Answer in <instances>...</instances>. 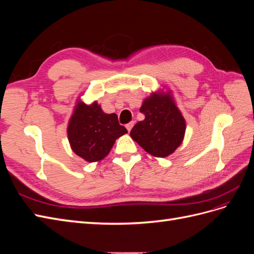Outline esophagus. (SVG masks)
<instances>
[{
    "instance_id": "esophagus-1",
    "label": "esophagus",
    "mask_w": 254,
    "mask_h": 254,
    "mask_svg": "<svg viewBox=\"0 0 254 254\" xmlns=\"http://www.w3.org/2000/svg\"><path fill=\"white\" fill-rule=\"evenodd\" d=\"M133 125H134V122H130V123H128V124L126 125V128H127V130H128V131H130V130H131V129H132Z\"/></svg>"
}]
</instances>
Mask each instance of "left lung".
Wrapping results in <instances>:
<instances>
[{
    "instance_id": "obj_1",
    "label": "left lung",
    "mask_w": 254,
    "mask_h": 254,
    "mask_svg": "<svg viewBox=\"0 0 254 254\" xmlns=\"http://www.w3.org/2000/svg\"><path fill=\"white\" fill-rule=\"evenodd\" d=\"M140 111L145 119L133 126L130 136L151 156L165 158L181 145L187 123L170 90H159L146 97Z\"/></svg>"
}]
</instances>
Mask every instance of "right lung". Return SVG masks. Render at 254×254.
<instances>
[{
	"instance_id": "1",
	"label": "right lung",
	"mask_w": 254,
	"mask_h": 254,
	"mask_svg": "<svg viewBox=\"0 0 254 254\" xmlns=\"http://www.w3.org/2000/svg\"><path fill=\"white\" fill-rule=\"evenodd\" d=\"M72 150L87 162H99L108 156L115 140L127 133L115 113H105L97 102L90 105L77 99L67 123Z\"/></svg>"
}]
</instances>
